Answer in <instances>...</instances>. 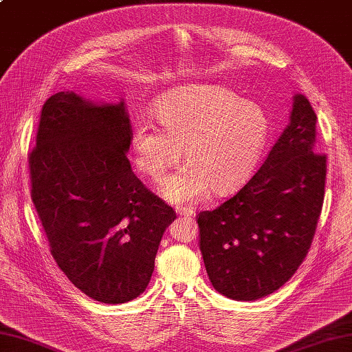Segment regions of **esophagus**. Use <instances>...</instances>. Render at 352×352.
Listing matches in <instances>:
<instances>
[{
	"label": "esophagus",
	"mask_w": 352,
	"mask_h": 352,
	"mask_svg": "<svg viewBox=\"0 0 352 352\" xmlns=\"http://www.w3.org/2000/svg\"><path fill=\"white\" fill-rule=\"evenodd\" d=\"M177 213H178V215H183V217H194L195 210L192 208H177Z\"/></svg>",
	"instance_id": "34e87169"
}]
</instances>
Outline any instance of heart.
Here are the masks:
<instances>
[{"label": "heart", "mask_w": 352, "mask_h": 352, "mask_svg": "<svg viewBox=\"0 0 352 352\" xmlns=\"http://www.w3.org/2000/svg\"><path fill=\"white\" fill-rule=\"evenodd\" d=\"M157 125L149 117L133 123L134 163L160 182L183 157L186 163L162 184L170 203L203 201L213 190L230 194L256 169L270 139L265 111L221 85L194 84L169 89L155 103Z\"/></svg>", "instance_id": "heart-1"}]
</instances>
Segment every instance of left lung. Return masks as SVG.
Wrapping results in <instances>:
<instances>
[{"label":"left lung","mask_w":352,"mask_h":352,"mask_svg":"<svg viewBox=\"0 0 352 352\" xmlns=\"http://www.w3.org/2000/svg\"><path fill=\"white\" fill-rule=\"evenodd\" d=\"M316 116L293 96L284 133L236 195L199 212V250L213 288L233 300L272 294L311 245L325 195L327 157L316 148Z\"/></svg>","instance_id":"8db88e82"}]
</instances>
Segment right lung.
Listing matches in <instances>:
<instances>
[{"label":"right lung","mask_w":352,"mask_h":352,"mask_svg":"<svg viewBox=\"0 0 352 352\" xmlns=\"http://www.w3.org/2000/svg\"><path fill=\"white\" fill-rule=\"evenodd\" d=\"M125 102L53 94L29 154L32 199L54 261L102 304L140 296L175 212L131 169Z\"/></svg>","instance_id":"obj_1"}]
</instances>
